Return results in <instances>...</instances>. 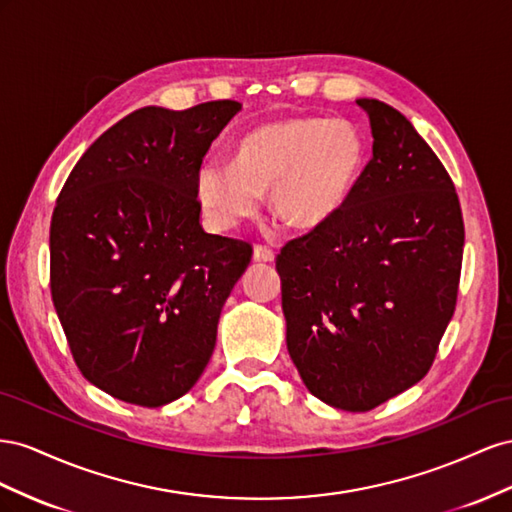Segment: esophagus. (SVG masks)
Returning <instances> with one entry per match:
<instances>
[{
    "mask_svg": "<svg viewBox=\"0 0 512 512\" xmlns=\"http://www.w3.org/2000/svg\"><path fill=\"white\" fill-rule=\"evenodd\" d=\"M253 259L255 261H266V264H270V261H274V251L264 244H255L253 248Z\"/></svg>",
    "mask_w": 512,
    "mask_h": 512,
    "instance_id": "34e87169",
    "label": "esophagus"
}]
</instances>
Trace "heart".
I'll return each instance as SVG.
<instances>
[{"label":"heart","mask_w":512,"mask_h":512,"mask_svg":"<svg viewBox=\"0 0 512 512\" xmlns=\"http://www.w3.org/2000/svg\"><path fill=\"white\" fill-rule=\"evenodd\" d=\"M364 160L367 145L354 124L294 115L244 133L233 145L231 167L201 165L197 197L218 229L251 218L266 191L287 227L313 229L345 206Z\"/></svg>","instance_id":"1"}]
</instances>
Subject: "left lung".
Listing matches in <instances>:
<instances>
[{
	"mask_svg": "<svg viewBox=\"0 0 512 512\" xmlns=\"http://www.w3.org/2000/svg\"><path fill=\"white\" fill-rule=\"evenodd\" d=\"M373 158L345 206L279 257L287 349L324 403L369 412L425 377L455 313L463 216L410 120L375 98Z\"/></svg>",
	"mask_w": 512,
	"mask_h": 512,
	"instance_id": "8db88e82",
	"label": "left lung"
}]
</instances>
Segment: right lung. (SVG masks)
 <instances>
[{
  "instance_id": "add662e5",
  "label": "right lung",
  "mask_w": 512,
  "mask_h": 512,
  "mask_svg": "<svg viewBox=\"0 0 512 512\" xmlns=\"http://www.w3.org/2000/svg\"><path fill=\"white\" fill-rule=\"evenodd\" d=\"M240 109L212 100L130 113L85 150L57 197L53 306L79 371L115 399H180L214 352L253 246L201 229L197 171Z\"/></svg>"
}]
</instances>
